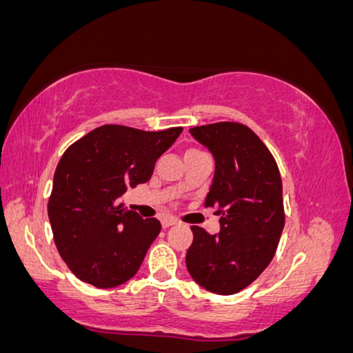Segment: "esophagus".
Here are the masks:
<instances>
[{
  "mask_svg": "<svg viewBox=\"0 0 353 353\" xmlns=\"http://www.w3.org/2000/svg\"><path fill=\"white\" fill-rule=\"evenodd\" d=\"M172 225H177V220H174V219H163L161 220L163 228H170V227H172Z\"/></svg>",
  "mask_w": 353,
  "mask_h": 353,
  "instance_id": "obj_1",
  "label": "esophagus"
}]
</instances>
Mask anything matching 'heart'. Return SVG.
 <instances>
[{"label":"heart","mask_w":353,"mask_h":353,"mask_svg":"<svg viewBox=\"0 0 353 353\" xmlns=\"http://www.w3.org/2000/svg\"><path fill=\"white\" fill-rule=\"evenodd\" d=\"M196 154H203V152L201 150H196V149H190L185 155H196Z\"/></svg>","instance_id":"heart-1"}]
</instances>
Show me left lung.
<instances>
[{"mask_svg":"<svg viewBox=\"0 0 353 353\" xmlns=\"http://www.w3.org/2000/svg\"><path fill=\"white\" fill-rule=\"evenodd\" d=\"M190 134L214 155L204 204L217 208L220 231L192 227L187 270L206 290L233 294L250 285L276 254L285 223L281 172L270 149L243 123L193 126Z\"/></svg>","mask_w":353,"mask_h":353,"instance_id":"obj_1","label":"left lung"}]
</instances>
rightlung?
<instances>
[{"label": "right lung", "instance_id": "obj_1", "mask_svg": "<svg viewBox=\"0 0 353 353\" xmlns=\"http://www.w3.org/2000/svg\"><path fill=\"white\" fill-rule=\"evenodd\" d=\"M182 126L143 131L103 125L68 147L55 170L47 212L59 254L72 274L98 288L130 281L161 230L119 198L144 183Z\"/></svg>", "mask_w": 353, "mask_h": 353}]
</instances>
